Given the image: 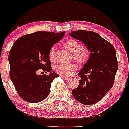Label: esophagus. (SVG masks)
I'll list each match as a JSON object with an SVG mask.
<instances>
[{"mask_svg": "<svg viewBox=\"0 0 129 129\" xmlns=\"http://www.w3.org/2000/svg\"><path fill=\"white\" fill-rule=\"evenodd\" d=\"M61 77L63 79H64V80H68V79H69V77H66V76H61Z\"/></svg>", "mask_w": 129, "mask_h": 129, "instance_id": "34e87169", "label": "esophagus"}]
</instances>
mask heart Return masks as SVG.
I'll return each mask as SVG.
<instances>
[{
    "mask_svg": "<svg viewBox=\"0 0 129 129\" xmlns=\"http://www.w3.org/2000/svg\"><path fill=\"white\" fill-rule=\"evenodd\" d=\"M65 49L72 53V57L80 64H83L87 62L90 57V51L87 48L82 46L79 41L75 39L66 40L63 44ZM49 60L54 62L56 60L54 49L52 48L49 52ZM77 65L75 63L68 64H60L55 67V70L57 73L63 76H70L77 70Z\"/></svg>",
    "mask_w": 129,
    "mask_h": 129,
    "instance_id": "obj_1",
    "label": "heart"
}]
</instances>
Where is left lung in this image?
Returning a JSON list of instances; mask_svg holds the SVG:
<instances>
[{"mask_svg": "<svg viewBox=\"0 0 129 129\" xmlns=\"http://www.w3.org/2000/svg\"><path fill=\"white\" fill-rule=\"evenodd\" d=\"M70 36L82 41L89 49V59L78 75L79 86L72 94L77 101L91 105L100 101L112 87L118 69L116 52L110 42L92 31H72Z\"/></svg>", "mask_w": 129, "mask_h": 129, "instance_id": "left-lung-1", "label": "left lung"}]
</instances>
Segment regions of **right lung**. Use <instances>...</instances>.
<instances>
[{
    "label": "right lung",
    "instance_id": "right-lung-1",
    "mask_svg": "<svg viewBox=\"0 0 129 129\" xmlns=\"http://www.w3.org/2000/svg\"><path fill=\"white\" fill-rule=\"evenodd\" d=\"M64 33L36 31L20 37L14 43L9 53V75L22 99L38 103L48 96L51 83L59 76L52 72L49 52ZM39 69L49 74L38 75Z\"/></svg>",
    "mask_w": 129,
    "mask_h": 129
}]
</instances>
